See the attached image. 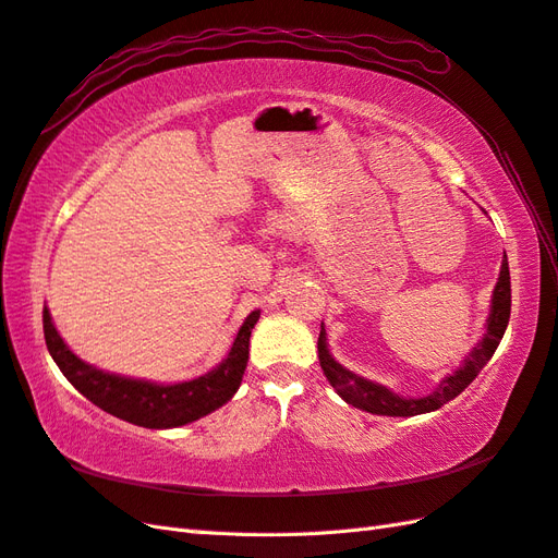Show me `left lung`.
Here are the masks:
<instances>
[{
	"label": "left lung",
	"mask_w": 558,
	"mask_h": 558,
	"mask_svg": "<svg viewBox=\"0 0 558 558\" xmlns=\"http://www.w3.org/2000/svg\"><path fill=\"white\" fill-rule=\"evenodd\" d=\"M509 316H511V276H509L507 254H504L495 292H492L489 316L485 323L483 340L471 349L469 356L461 361V366L454 373H449L439 380V385L430 395L401 397L392 392L390 387L373 383L364 378V375L344 368L340 361H335V356L330 354L326 328L323 326L318 335V361L328 383L335 387V392H338L347 404H352L361 411L375 413V416H407V418L418 416V413H430V411H437L439 407H445L447 401L459 397L465 387L475 380V375L485 368L492 354L497 352V347L504 338V330L509 326Z\"/></svg>",
	"instance_id": "obj_1"
}]
</instances>
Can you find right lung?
Wrapping results in <instances>:
<instances>
[{"label": "right lung", "mask_w": 558, "mask_h": 558, "mask_svg": "<svg viewBox=\"0 0 558 558\" xmlns=\"http://www.w3.org/2000/svg\"><path fill=\"white\" fill-rule=\"evenodd\" d=\"M258 316L262 311L256 308L244 318L228 356L216 368L183 383H154L101 371L71 352V347L54 328L47 306L43 323L49 354L77 392L116 418L151 427V430H166V427H180L204 418L206 413L223 407L240 390L250 359L252 328Z\"/></svg>", "instance_id": "add662e5"}]
</instances>
